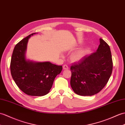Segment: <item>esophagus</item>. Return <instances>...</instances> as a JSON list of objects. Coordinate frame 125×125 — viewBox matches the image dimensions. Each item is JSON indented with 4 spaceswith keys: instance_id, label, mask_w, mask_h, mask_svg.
Wrapping results in <instances>:
<instances>
[{
    "instance_id": "34e87169",
    "label": "esophagus",
    "mask_w": 125,
    "mask_h": 125,
    "mask_svg": "<svg viewBox=\"0 0 125 125\" xmlns=\"http://www.w3.org/2000/svg\"><path fill=\"white\" fill-rule=\"evenodd\" d=\"M63 69L64 70H68L69 69V67H68V66L66 65V64H64V65H63Z\"/></svg>"
}]
</instances>
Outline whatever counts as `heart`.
<instances>
[{"label": "heart", "instance_id": "b5f03b06", "mask_svg": "<svg viewBox=\"0 0 125 125\" xmlns=\"http://www.w3.org/2000/svg\"><path fill=\"white\" fill-rule=\"evenodd\" d=\"M87 49L86 48H82L78 50L71 56V60L73 62H78L83 59L87 53Z\"/></svg>", "mask_w": 125, "mask_h": 125}]
</instances>
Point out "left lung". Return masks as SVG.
<instances>
[{
  "label": "left lung",
  "mask_w": 125,
  "mask_h": 125,
  "mask_svg": "<svg viewBox=\"0 0 125 125\" xmlns=\"http://www.w3.org/2000/svg\"><path fill=\"white\" fill-rule=\"evenodd\" d=\"M97 51L71 66L70 85L75 93L92 96L98 93L108 82L113 63L109 46L102 39Z\"/></svg>",
  "instance_id": "1"
}]
</instances>
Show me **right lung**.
<instances>
[{
	"instance_id": "1",
	"label": "right lung",
	"mask_w": 125,
	"mask_h": 125,
	"mask_svg": "<svg viewBox=\"0 0 125 125\" xmlns=\"http://www.w3.org/2000/svg\"><path fill=\"white\" fill-rule=\"evenodd\" d=\"M36 33L30 34L15 45L10 68L13 80L23 92L28 95L41 96L49 92L62 66L49 62H36L26 59L28 39Z\"/></svg>"
}]
</instances>
